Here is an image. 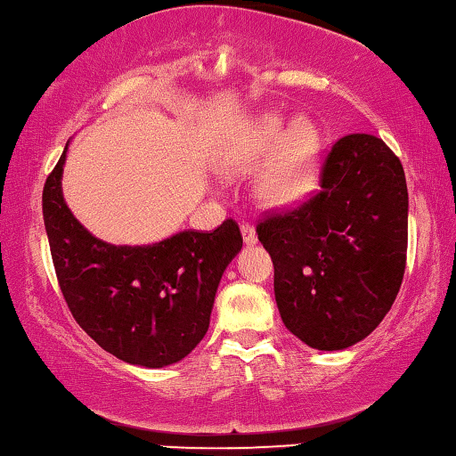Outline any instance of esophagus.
I'll use <instances>...</instances> for the list:
<instances>
[{
	"mask_svg": "<svg viewBox=\"0 0 456 456\" xmlns=\"http://www.w3.org/2000/svg\"><path fill=\"white\" fill-rule=\"evenodd\" d=\"M241 235H243V243L251 248V245L257 243V233H256V227L249 225V223H243L241 225Z\"/></svg>",
	"mask_w": 456,
	"mask_h": 456,
	"instance_id": "esophagus-1",
	"label": "esophagus"
}]
</instances>
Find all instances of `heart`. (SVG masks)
Instances as JSON below:
<instances>
[{
	"label": "heart",
	"mask_w": 456,
	"mask_h": 456,
	"mask_svg": "<svg viewBox=\"0 0 456 456\" xmlns=\"http://www.w3.org/2000/svg\"><path fill=\"white\" fill-rule=\"evenodd\" d=\"M322 151V135L316 124L298 118L288 127V119L276 113L257 118L219 158L223 175H245L273 160L257 180V197L272 208H292L314 191Z\"/></svg>",
	"instance_id": "b5f03b06"
}]
</instances>
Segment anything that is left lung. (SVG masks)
<instances>
[{"mask_svg":"<svg viewBox=\"0 0 456 456\" xmlns=\"http://www.w3.org/2000/svg\"><path fill=\"white\" fill-rule=\"evenodd\" d=\"M257 237L292 335L319 351L363 341L392 308L406 267L402 162L379 137H341L322 164L321 192L259 223Z\"/></svg>","mask_w":456,"mask_h":456,"instance_id":"left-lung-1","label":"left lung"}]
</instances>
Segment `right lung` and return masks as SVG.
<instances>
[{"mask_svg":"<svg viewBox=\"0 0 456 456\" xmlns=\"http://www.w3.org/2000/svg\"><path fill=\"white\" fill-rule=\"evenodd\" d=\"M69 143L42 192L56 278L75 321L101 349L129 365L178 363L207 335L223 272L241 251L227 219L213 233L180 231L150 245H115L93 235L67 205Z\"/></svg>","mask_w":456,"mask_h":456,"instance_id":"right-lung-1","label":"right lung"}]
</instances>
